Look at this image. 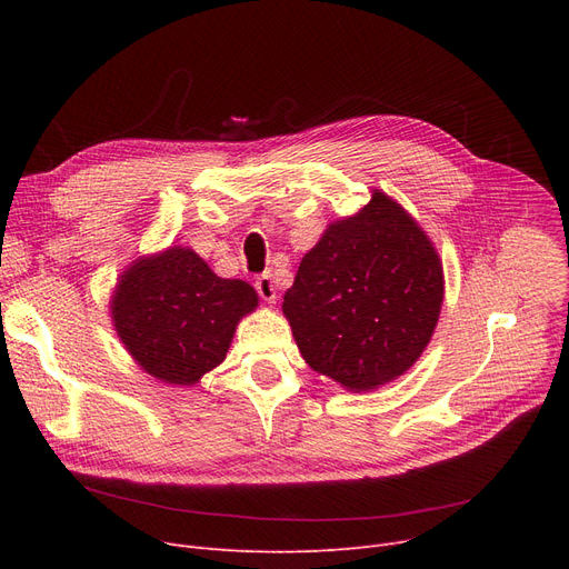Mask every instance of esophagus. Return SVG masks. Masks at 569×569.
<instances>
[{"label": "esophagus", "mask_w": 569, "mask_h": 569, "mask_svg": "<svg viewBox=\"0 0 569 569\" xmlns=\"http://www.w3.org/2000/svg\"><path fill=\"white\" fill-rule=\"evenodd\" d=\"M256 290H258V295L262 297L264 302H269V305H274V302H277V286H274L272 274H262V277H258V279H256Z\"/></svg>", "instance_id": "34e87169"}]
</instances>
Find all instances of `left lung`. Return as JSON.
I'll return each mask as SVG.
<instances>
[{"instance_id": "8db88e82", "label": "left lung", "mask_w": 569, "mask_h": 569, "mask_svg": "<svg viewBox=\"0 0 569 569\" xmlns=\"http://www.w3.org/2000/svg\"><path fill=\"white\" fill-rule=\"evenodd\" d=\"M442 297V260L429 234L373 189L360 212L327 226L281 309L313 371L348 392H371L420 360Z\"/></svg>"}]
</instances>
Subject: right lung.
I'll use <instances>...</instances> for the list:
<instances>
[{"mask_svg":"<svg viewBox=\"0 0 569 569\" xmlns=\"http://www.w3.org/2000/svg\"><path fill=\"white\" fill-rule=\"evenodd\" d=\"M258 292L217 277L189 247L136 258L110 297L112 327L131 360L172 387H191L217 369Z\"/></svg>","mask_w":569,"mask_h":569,"instance_id":"obj_1","label":"right lung"}]
</instances>
